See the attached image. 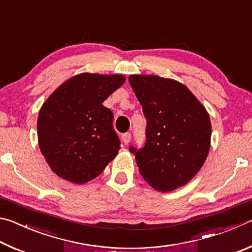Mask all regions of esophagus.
I'll list each match as a JSON object with an SVG mask.
<instances>
[{"instance_id": "34e87169", "label": "esophagus", "mask_w": 252, "mask_h": 252, "mask_svg": "<svg viewBox=\"0 0 252 252\" xmlns=\"http://www.w3.org/2000/svg\"><path fill=\"white\" fill-rule=\"evenodd\" d=\"M122 141L125 144H127L131 141V133H125L122 135Z\"/></svg>"}]
</instances>
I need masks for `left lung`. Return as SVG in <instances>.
<instances>
[{
    "instance_id": "obj_1",
    "label": "left lung",
    "mask_w": 252,
    "mask_h": 252,
    "mask_svg": "<svg viewBox=\"0 0 252 252\" xmlns=\"http://www.w3.org/2000/svg\"><path fill=\"white\" fill-rule=\"evenodd\" d=\"M129 82L147 118V141L136 151L139 172L153 189L170 192L187 185L206 161L211 142L208 111L188 87L153 74Z\"/></svg>"
}]
</instances>
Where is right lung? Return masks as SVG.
<instances>
[{"instance_id": "right-lung-1", "label": "right lung", "mask_w": 252, "mask_h": 252, "mask_svg": "<svg viewBox=\"0 0 252 252\" xmlns=\"http://www.w3.org/2000/svg\"><path fill=\"white\" fill-rule=\"evenodd\" d=\"M126 82L122 74L80 73L63 82L42 104L37 141L58 177L82 185L100 176L118 155L113 113L102 104Z\"/></svg>"}]
</instances>
